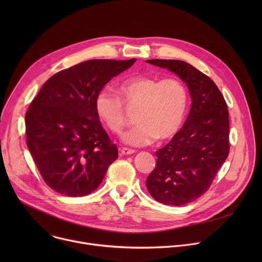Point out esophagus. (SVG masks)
Instances as JSON below:
<instances>
[{
  "instance_id": "obj_1",
  "label": "esophagus",
  "mask_w": 262,
  "mask_h": 262,
  "mask_svg": "<svg viewBox=\"0 0 262 262\" xmlns=\"http://www.w3.org/2000/svg\"><path fill=\"white\" fill-rule=\"evenodd\" d=\"M120 152L122 156H128V155H133L135 154V150L134 149H129V148H126V147H122L120 149Z\"/></svg>"
}]
</instances>
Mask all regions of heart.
Returning <instances> with one entry per match:
<instances>
[{
    "mask_svg": "<svg viewBox=\"0 0 262 262\" xmlns=\"http://www.w3.org/2000/svg\"><path fill=\"white\" fill-rule=\"evenodd\" d=\"M118 90L128 107H138L137 125L122 136L125 144L142 147L156 140H169L179 130L189 102L188 90L180 80L136 76L120 82ZM122 100L107 89L100 90L95 97L98 117L115 134L121 133L126 124Z\"/></svg>",
    "mask_w": 262,
    "mask_h": 262,
    "instance_id": "1",
    "label": "heart"
}]
</instances>
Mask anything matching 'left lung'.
<instances>
[{
	"mask_svg": "<svg viewBox=\"0 0 262 262\" xmlns=\"http://www.w3.org/2000/svg\"><path fill=\"white\" fill-rule=\"evenodd\" d=\"M167 68L186 83L192 106L182 128L156 152L157 166L147 190L158 202L180 206L202 196L226 161L229 144L227 103L206 74L180 60H147Z\"/></svg>",
	"mask_w": 262,
	"mask_h": 262,
	"instance_id": "left-lung-1",
	"label": "left lung"
}]
</instances>
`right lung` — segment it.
Segmentation results:
<instances>
[{
    "mask_svg": "<svg viewBox=\"0 0 262 262\" xmlns=\"http://www.w3.org/2000/svg\"><path fill=\"white\" fill-rule=\"evenodd\" d=\"M136 59H95L51 77L26 113L27 146L50 188L69 197L95 191L118 158L101 126L95 97Z\"/></svg>",
    "mask_w": 262,
    "mask_h": 262,
    "instance_id": "right-lung-1",
    "label": "right lung"
}]
</instances>
